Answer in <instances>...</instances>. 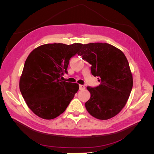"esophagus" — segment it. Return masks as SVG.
Listing matches in <instances>:
<instances>
[{
    "label": "esophagus",
    "mask_w": 154,
    "mask_h": 154,
    "mask_svg": "<svg viewBox=\"0 0 154 154\" xmlns=\"http://www.w3.org/2000/svg\"><path fill=\"white\" fill-rule=\"evenodd\" d=\"M79 88H80V90H84L85 88V85H80V86H79Z\"/></svg>",
    "instance_id": "34e87169"
}]
</instances>
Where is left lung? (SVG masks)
<instances>
[{"label":"left lung","mask_w":154,"mask_h":154,"mask_svg":"<svg viewBox=\"0 0 154 154\" xmlns=\"http://www.w3.org/2000/svg\"><path fill=\"white\" fill-rule=\"evenodd\" d=\"M91 65V73L100 84L87 87L91 97L86 109L93 117L106 120L114 117L125 106L133 86L129 63L120 49L106 43L84 44L78 53Z\"/></svg>","instance_id":"left-lung-1"}]
</instances>
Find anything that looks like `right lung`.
Here are the masks:
<instances>
[{
	"label": "right lung",
	"mask_w": 154,
	"mask_h": 154,
	"mask_svg": "<svg viewBox=\"0 0 154 154\" xmlns=\"http://www.w3.org/2000/svg\"><path fill=\"white\" fill-rule=\"evenodd\" d=\"M82 46L80 43L44 44L27 57L20 78V91L27 105L38 117H58L78 92V83L63 82L62 78L67 73L69 60Z\"/></svg>",
	"instance_id": "obj_1"
}]
</instances>
